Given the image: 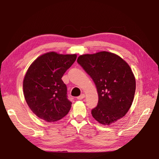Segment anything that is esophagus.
Returning <instances> with one entry per match:
<instances>
[{"label": "esophagus", "mask_w": 159, "mask_h": 159, "mask_svg": "<svg viewBox=\"0 0 159 159\" xmlns=\"http://www.w3.org/2000/svg\"><path fill=\"white\" fill-rule=\"evenodd\" d=\"M85 97V95L84 94H81V95L78 96V97L77 98H78V99H79V100H81V99H83Z\"/></svg>", "instance_id": "obj_1"}]
</instances>
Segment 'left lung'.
<instances>
[{"mask_svg": "<svg viewBox=\"0 0 159 159\" xmlns=\"http://www.w3.org/2000/svg\"><path fill=\"white\" fill-rule=\"evenodd\" d=\"M77 61L93 79L98 93V104L93 117L103 125L121 119L133 103L136 80L129 65L114 53L102 51L83 54Z\"/></svg>", "mask_w": 159, "mask_h": 159, "instance_id": "obj_1", "label": "left lung"}]
</instances>
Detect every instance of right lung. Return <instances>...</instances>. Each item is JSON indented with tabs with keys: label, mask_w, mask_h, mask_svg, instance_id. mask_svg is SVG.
<instances>
[{
	"label": "right lung",
	"mask_w": 159,
	"mask_h": 159,
	"mask_svg": "<svg viewBox=\"0 0 159 159\" xmlns=\"http://www.w3.org/2000/svg\"><path fill=\"white\" fill-rule=\"evenodd\" d=\"M77 54L45 53L29 66L23 80V93L33 113L44 121H59L70 111L67 87L61 80L76 60Z\"/></svg>",
	"instance_id": "obj_1"
}]
</instances>
